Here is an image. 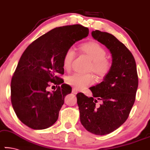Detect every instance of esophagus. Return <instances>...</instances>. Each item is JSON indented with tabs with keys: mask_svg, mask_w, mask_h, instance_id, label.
<instances>
[{
	"mask_svg": "<svg viewBox=\"0 0 150 150\" xmlns=\"http://www.w3.org/2000/svg\"><path fill=\"white\" fill-rule=\"evenodd\" d=\"M72 93H74V94H77L78 91L76 89V88H73V89H72Z\"/></svg>",
	"mask_w": 150,
	"mask_h": 150,
	"instance_id": "obj_1",
	"label": "esophagus"
}]
</instances>
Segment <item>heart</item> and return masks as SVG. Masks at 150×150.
Listing matches in <instances>:
<instances>
[{
	"mask_svg": "<svg viewBox=\"0 0 150 150\" xmlns=\"http://www.w3.org/2000/svg\"><path fill=\"white\" fill-rule=\"evenodd\" d=\"M80 50L91 60L88 71H93L99 79L107 76L112 69L111 61L106 58L107 51L97 42H86L80 46ZM76 55L73 47H69L65 52L63 57V67L65 70H70ZM95 77L92 74H80L74 73L66 79L67 83L76 89H83L93 84Z\"/></svg>",
	"mask_w": 150,
	"mask_h": 150,
	"instance_id": "heart-1",
	"label": "heart"
}]
</instances>
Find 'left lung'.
<instances>
[{"instance_id":"obj_1","label":"left lung","mask_w":150,"mask_h":150,"mask_svg":"<svg viewBox=\"0 0 150 150\" xmlns=\"http://www.w3.org/2000/svg\"><path fill=\"white\" fill-rule=\"evenodd\" d=\"M91 34L110 50L112 66L101 83L89 88L93 97L78 93L77 103L83 127L104 135L116 130L129 117L135 101L138 75L133 55L122 42L108 32L95 30ZM98 100L100 106L96 105Z\"/></svg>"}]
</instances>
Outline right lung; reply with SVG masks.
<instances>
[{
  "mask_svg": "<svg viewBox=\"0 0 150 150\" xmlns=\"http://www.w3.org/2000/svg\"><path fill=\"white\" fill-rule=\"evenodd\" d=\"M88 34V28L80 24L57 27L23 52L11 82V99L17 116L28 127L45 129L57 120L65 97L71 92V86L63 84L59 76L64 73V55ZM51 83L57 88L52 93L48 91Z\"/></svg>",
  "mask_w": 150,
  "mask_h": 150,
  "instance_id": "right-lung-1",
  "label": "right lung"
}]
</instances>
